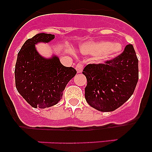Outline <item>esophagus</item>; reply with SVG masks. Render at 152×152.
<instances>
[{"label":"esophagus","instance_id":"obj_1","mask_svg":"<svg viewBox=\"0 0 152 152\" xmlns=\"http://www.w3.org/2000/svg\"><path fill=\"white\" fill-rule=\"evenodd\" d=\"M83 68H84V64L82 63H78L76 65V70H77V73H80V72H82Z\"/></svg>","mask_w":152,"mask_h":152}]
</instances>
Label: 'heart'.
Masks as SVG:
<instances>
[{"label":"heart","instance_id":"obj_1","mask_svg":"<svg viewBox=\"0 0 152 152\" xmlns=\"http://www.w3.org/2000/svg\"><path fill=\"white\" fill-rule=\"evenodd\" d=\"M122 46L119 43H110L107 42H89L83 45L82 52L86 54L97 55L100 59H107L119 53Z\"/></svg>","mask_w":152,"mask_h":152}]
</instances>
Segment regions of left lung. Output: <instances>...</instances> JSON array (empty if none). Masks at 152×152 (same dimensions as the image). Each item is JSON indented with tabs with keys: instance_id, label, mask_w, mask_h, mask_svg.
<instances>
[{
	"instance_id": "1",
	"label": "left lung",
	"mask_w": 152,
	"mask_h": 152,
	"mask_svg": "<svg viewBox=\"0 0 152 152\" xmlns=\"http://www.w3.org/2000/svg\"><path fill=\"white\" fill-rule=\"evenodd\" d=\"M88 84L85 99L102 112H111L130 98L139 80V60L133 45L125 47L121 54L104 63L89 64L82 72Z\"/></svg>"
}]
</instances>
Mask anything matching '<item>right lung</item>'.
<instances>
[{
  "label": "right lung",
  "mask_w": 152,
  "mask_h": 152,
  "mask_svg": "<svg viewBox=\"0 0 152 152\" xmlns=\"http://www.w3.org/2000/svg\"><path fill=\"white\" fill-rule=\"evenodd\" d=\"M54 35L39 33L25 42L17 55L15 84L17 91L34 108H45L57 104L63 91L77 72L61 64L58 58L45 59L39 54L35 44L49 42Z\"/></svg>",
  "instance_id": "1"
}]
</instances>
